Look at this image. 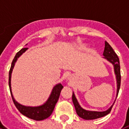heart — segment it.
I'll return each instance as SVG.
<instances>
[{
  "label": "heart",
  "mask_w": 129,
  "mask_h": 129,
  "mask_svg": "<svg viewBox=\"0 0 129 129\" xmlns=\"http://www.w3.org/2000/svg\"><path fill=\"white\" fill-rule=\"evenodd\" d=\"M80 47H83V46H80Z\"/></svg>",
  "instance_id": "b5f03b06"
}]
</instances>
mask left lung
I'll list each match as a JSON object with an SVG mask.
<instances>
[{"label":"left lung","mask_w":129,"mask_h":129,"mask_svg":"<svg viewBox=\"0 0 129 129\" xmlns=\"http://www.w3.org/2000/svg\"><path fill=\"white\" fill-rule=\"evenodd\" d=\"M104 59L107 60L109 62H110L114 67V74L116 76V81H117V94H116V98L118 95V93L120 88V83H121V74H120V64H119V59L117 55V54L114 51L112 48L111 47L110 45L105 41V50L103 52ZM116 100V99H115ZM114 100V102H115ZM72 101H73L74 105L76 109V112L79 117L82 118L83 119L86 120H92V119H98L100 117H103L105 115H107L110 112L112 107L113 106L114 103L111 105L110 107L107 109V110L103 111V112H98V111H90L86 110L83 109V107H81V105L79 103L78 100L76 99L75 94L73 92L72 94Z\"/></svg>","instance_id":"left-lung-1"}]
</instances>
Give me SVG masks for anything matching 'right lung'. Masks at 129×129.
I'll return each mask as SVG.
<instances>
[{
  "label": "right lung",
  "instance_id": "obj_1",
  "mask_svg": "<svg viewBox=\"0 0 129 129\" xmlns=\"http://www.w3.org/2000/svg\"><path fill=\"white\" fill-rule=\"evenodd\" d=\"M27 45V44H26ZM28 50V48H22L20 50L18 53L16 54L15 56L14 59L12 60L11 67L9 72V87H10V90L11 93V96H12L13 103L15 104L16 107L17 108L21 113L24 115L26 117H28L29 119H31L34 120L36 121H41L46 119L48 117H49L51 114L54 110V108L55 106L56 103L57 102V100L59 99L60 92L63 88L62 85L61 83H57L56 85L54 86V87L52 89V91L50 94L48 98L47 99L46 102L41 105L39 106H25L23 105L22 104L19 103L17 101H16L15 98L13 96V94L12 92V87H11V77H12V73L14 67L15 65L16 62L17 61L18 58L22 55L24 53H25L26 51Z\"/></svg>",
  "mask_w": 129,
  "mask_h": 129
}]
</instances>
